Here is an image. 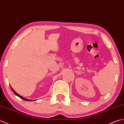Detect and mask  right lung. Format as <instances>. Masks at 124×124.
<instances>
[{
  "instance_id": "1",
  "label": "right lung",
  "mask_w": 124,
  "mask_h": 124,
  "mask_svg": "<svg viewBox=\"0 0 124 124\" xmlns=\"http://www.w3.org/2000/svg\"><path fill=\"white\" fill-rule=\"evenodd\" d=\"M11 89L12 90V91L13 92V93H14L15 94H16V95H17V96H19V97H20L21 98V99H22V100H25V101H33V100H28V99H26V98H24L23 97H22V96H20L19 94H17V93H16V92H15V91L13 89V88L11 87Z\"/></svg>"
}]
</instances>
